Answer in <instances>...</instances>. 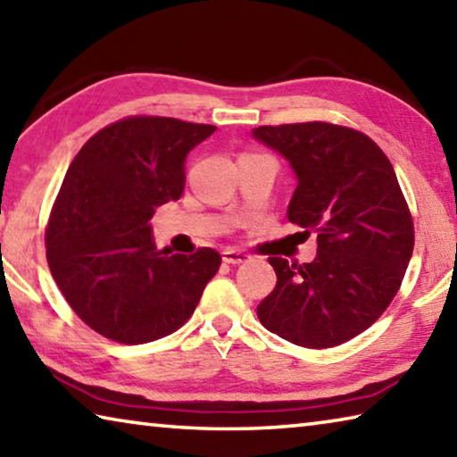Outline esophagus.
Wrapping results in <instances>:
<instances>
[{"mask_svg": "<svg viewBox=\"0 0 457 457\" xmlns=\"http://www.w3.org/2000/svg\"><path fill=\"white\" fill-rule=\"evenodd\" d=\"M223 262L226 264H242V262L247 260V253H244L242 250H234V247H228V250H223Z\"/></svg>", "mask_w": 457, "mask_h": 457, "instance_id": "obj_1", "label": "esophagus"}]
</instances>
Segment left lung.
I'll list each match as a JSON object with an SVG mask.
<instances>
[{"label":"left lung","instance_id":"obj_1","mask_svg":"<svg viewBox=\"0 0 457 457\" xmlns=\"http://www.w3.org/2000/svg\"><path fill=\"white\" fill-rule=\"evenodd\" d=\"M284 154L298 185L288 221L316 234L311 264L268 258L276 288L258 319L284 340L330 349L367 330L403 282L415 231L391 161L373 138L332 122H292L253 129Z\"/></svg>","mask_w":457,"mask_h":457}]
</instances>
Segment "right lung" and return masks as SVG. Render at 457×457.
<instances>
[{
	"mask_svg": "<svg viewBox=\"0 0 457 457\" xmlns=\"http://www.w3.org/2000/svg\"><path fill=\"white\" fill-rule=\"evenodd\" d=\"M213 125L135 114L92 135L68 167L46 226L66 303L98 335L143 345L181 328L221 266L213 247L157 250L151 218L185 187V157Z\"/></svg>",
	"mask_w": 457,
	"mask_h": 457,
	"instance_id": "right-lung-1",
	"label": "right lung"
}]
</instances>
